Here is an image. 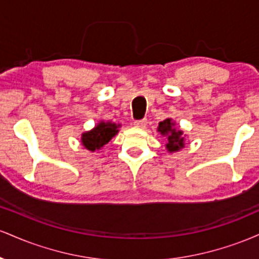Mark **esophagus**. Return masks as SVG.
I'll return each instance as SVG.
<instances>
[{"label": "esophagus", "mask_w": 259, "mask_h": 259, "mask_svg": "<svg viewBox=\"0 0 259 259\" xmlns=\"http://www.w3.org/2000/svg\"><path fill=\"white\" fill-rule=\"evenodd\" d=\"M134 125L136 127H140V129H145L147 125V120L146 119H142V120H136L135 123H134Z\"/></svg>", "instance_id": "esophagus-1"}]
</instances>
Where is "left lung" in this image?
I'll return each instance as SVG.
<instances>
[{
	"instance_id": "1",
	"label": "left lung",
	"mask_w": 259,
	"mask_h": 259,
	"mask_svg": "<svg viewBox=\"0 0 259 259\" xmlns=\"http://www.w3.org/2000/svg\"><path fill=\"white\" fill-rule=\"evenodd\" d=\"M157 132L167 138L165 148L169 153L179 152L181 148L185 147V135L180 129L175 127V121L171 118L159 121Z\"/></svg>"
}]
</instances>
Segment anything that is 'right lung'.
I'll return each instance as SVG.
<instances>
[{
	"instance_id": "1",
	"label": "right lung",
	"mask_w": 259,
	"mask_h": 259,
	"mask_svg": "<svg viewBox=\"0 0 259 259\" xmlns=\"http://www.w3.org/2000/svg\"><path fill=\"white\" fill-rule=\"evenodd\" d=\"M120 124L101 120L89 132L81 134V145L90 152L101 150L119 132Z\"/></svg>"
}]
</instances>
